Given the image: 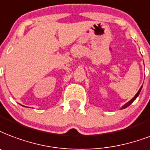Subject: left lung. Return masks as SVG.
<instances>
[{"label": "left lung", "mask_w": 150, "mask_h": 150, "mask_svg": "<svg viewBox=\"0 0 150 150\" xmlns=\"http://www.w3.org/2000/svg\"><path fill=\"white\" fill-rule=\"evenodd\" d=\"M142 86H141V88H140V89H139V91H138V93H136V94H135V96H134V98H132V99H131V100H129L128 102H127V103H126V104H125V105H123V106H122V108H127V107H128V106L130 105H131V103L133 102L134 100H135L136 98H138V97H139V93H140V92H141V90H142Z\"/></svg>", "instance_id": "left-lung-1"}]
</instances>
